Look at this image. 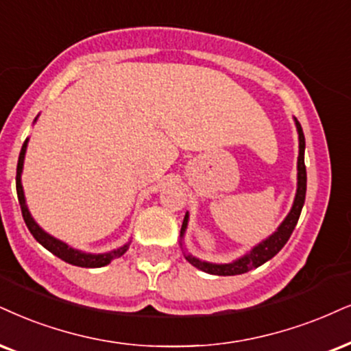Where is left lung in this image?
Returning <instances> with one entry per match:
<instances>
[{"label": "left lung", "instance_id": "left-lung-1", "mask_svg": "<svg viewBox=\"0 0 351 351\" xmlns=\"http://www.w3.org/2000/svg\"><path fill=\"white\" fill-rule=\"evenodd\" d=\"M295 123L298 130V136H300V156H298V189H296V197H295V202H293L291 211H289L287 218H285V221L280 224L278 229H276L270 237H267V239L262 241L261 244L255 245L250 252L242 255L241 258H237V261L231 263L203 262L200 258L192 257V255L187 254L185 255V258H187L193 267L200 268L202 271H206V274L210 275H221V276L241 275V274H245V271L252 270V268L261 267L262 263H265L267 261H270V258L275 257V255L281 250V247L287 244L289 236H291L293 229L296 226L298 219H300L302 205H304V198H306V182H308V177H306V166H304V148H306L304 133H302L301 123L298 122L296 119H295ZM187 223H189V213H185L182 228H180V237H184L185 234Z\"/></svg>", "mask_w": 351, "mask_h": 351}]
</instances>
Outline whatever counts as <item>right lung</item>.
<instances>
[{
  "label": "right lung",
  "instance_id": "obj_1",
  "mask_svg": "<svg viewBox=\"0 0 351 351\" xmlns=\"http://www.w3.org/2000/svg\"><path fill=\"white\" fill-rule=\"evenodd\" d=\"M27 141H24L23 148H21L19 153V161H17V171H16V190H17V200H19L21 205V211H23V218L25 221V226L29 228L30 234L36 237V241L38 244H42L47 250H50L51 254L56 255L62 261L71 263V265L76 267H84V268H99L110 263L114 258L122 257V255L127 252L128 244H125L123 247H119L112 252L107 254H86L81 252V250H76L70 247L68 244H64L60 239H55L53 236H50L49 232H45L43 229L38 226V224L34 221V218L29 213L27 205H25V198H24V190H23V184H21V174H23V166H24V156H25V149H27Z\"/></svg>",
  "mask_w": 351,
  "mask_h": 351
}]
</instances>
